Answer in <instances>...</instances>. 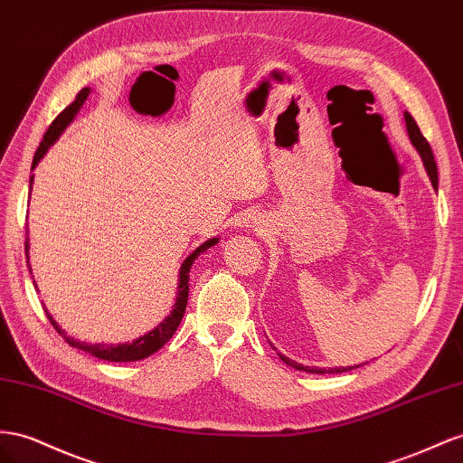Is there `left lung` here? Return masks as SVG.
I'll return each mask as SVG.
<instances>
[{
	"label": "left lung",
	"instance_id": "8db88e82",
	"mask_svg": "<svg viewBox=\"0 0 463 463\" xmlns=\"http://www.w3.org/2000/svg\"><path fill=\"white\" fill-rule=\"evenodd\" d=\"M403 120H405V130H407L409 140H411V144H413V147L417 149V154L420 156L424 171H427L429 179H430V183L434 186V191H439V169H436V161H434V156H432V149H430L429 142L424 140V136L420 134L415 118L411 117L407 110L403 112ZM279 356H280V360L284 362V364H288V366H292V368H296L299 372H309V373H341V372H348V370H354V368L362 366V364H356V366H336V368H314V366L299 364V362H296V360H292L288 356H284L280 353H279Z\"/></svg>",
	"mask_w": 463,
	"mask_h": 463
}]
</instances>
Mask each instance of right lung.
I'll return each mask as SVG.
<instances>
[{"label":"right lung","mask_w":463,"mask_h":463,"mask_svg":"<svg viewBox=\"0 0 463 463\" xmlns=\"http://www.w3.org/2000/svg\"><path fill=\"white\" fill-rule=\"evenodd\" d=\"M91 87H83V90L78 93L76 101H73L61 115L50 124V128L46 130L44 134V140L41 142L39 149H36L34 154V159H33V167L31 171L36 169V165L41 164L43 157L48 154V149L52 147L56 144V140L60 138L61 134H64V130L70 127V124L73 122V118L78 117V112L81 110L83 103L87 101V97L91 95ZM33 183H34V173L31 175V184L29 189L33 191ZM220 243V237H210V240H206L204 243L198 245L194 251L186 257L183 262H181V269H179V282H177V296H175V304H173V309L169 311V316L164 317V321H159L154 329H149L147 333L136 336L134 341H127V343H118V345H107V343H87V341H81L78 339V336L73 335H68L66 329H61L58 321L52 317V314H50L48 307H44L46 316L50 319V323L54 325V329L64 336V341L68 345H71L73 348H80V351L83 353H90L91 356L99 358V360H107V362H136V360H144L147 356H152L154 353H157L161 346H164L171 336L175 335V331L179 329V325L183 321V316L186 311V302H189V279H191V269L194 265V260L201 257V253L208 251L210 247H214ZM29 249H31V243H29V237H27V265H29ZM29 270L33 274V267L29 265ZM34 282V280H33ZM34 288L39 290V286H36L34 282Z\"/></svg>","instance_id":"obj_1"}]
</instances>
